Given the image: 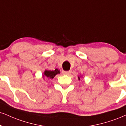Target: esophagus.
<instances>
[{"mask_svg": "<svg viewBox=\"0 0 126 126\" xmlns=\"http://www.w3.org/2000/svg\"><path fill=\"white\" fill-rule=\"evenodd\" d=\"M70 73H71L70 71H63V75H69Z\"/></svg>", "mask_w": 126, "mask_h": 126, "instance_id": "obj_1", "label": "esophagus"}]
</instances>
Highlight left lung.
Masks as SVG:
<instances>
[{
  "label": "left lung",
  "mask_w": 126,
  "mask_h": 126,
  "mask_svg": "<svg viewBox=\"0 0 126 126\" xmlns=\"http://www.w3.org/2000/svg\"><path fill=\"white\" fill-rule=\"evenodd\" d=\"M81 78V76H78V79L79 80H80V78Z\"/></svg>",
  "instance_id": "obj_1"
}]
</instances>
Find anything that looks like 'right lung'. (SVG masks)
<instances>
[{
	"instance_id": "right-lung-1",
	"label": "right lung",
	"mask_w": 126,
	"mask_h": 126,
	"mask_svg": "<svg viewBox=\"0 0 126 126\" xmlns=\"http://www.w3.org/2000/svg\"><path fill=\"white\" fill-rule=\"evenodd\" d=\"M60 70L57 69H56L54 70H45L43 74V78L53 79L54 77L57 74H60Z\"/></svg>"
}]
</instances>
